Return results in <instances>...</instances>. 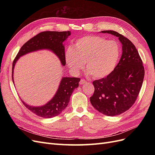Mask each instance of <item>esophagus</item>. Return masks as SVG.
I'll return each instance as SVG.
<instances>
[{"label": "esophagus", "instance_id": "1", "mask_svg": "<svg viewBox=\"0 0 155 155\" xmlns=\"http://www.w3.org/2000/svg\"><path fill=\"white\" fill-rule=\"evenodd\" d=\"M86 82H87V81L85 80V79H81L80 81H79V84H80V85H83V84H85Z\"/></svg>", "mask_w": 155, "mask_h": 155}]
</instances>
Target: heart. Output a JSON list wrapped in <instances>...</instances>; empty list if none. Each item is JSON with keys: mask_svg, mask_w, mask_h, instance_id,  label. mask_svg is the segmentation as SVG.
I'll list each match as a JSON object with an SVG mask.
<instances>
[{"mask_svg": "<svg viewBox=\"0 0 155 155\" xmlns=\"http://www.w3.org/2000/svg\"><path fill=\"white\" fill-rule=\"evenodd\" d=\"M121 55L120 45L96 35H87L78 39L65 53V61L74 74L84 68L95 78L107 76L113 71Z\"/></svg>", "mask_w": 155, "mask_h": 155, "instance_id": "heart-1", "label": "heart"}]
</instances>
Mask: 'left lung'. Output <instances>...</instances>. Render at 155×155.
Masks as SVG:
<instances>
[{
	"mask_svg": "<svg viewBox=\"0 0 155 155\" xmlns=\"http://www.w3.org/2000/svg\"><path fill=\"white\" fill-rule=\"evenodd\" d=\"M101 32L118 37L122 44V54L113 71L106 78L93 81L95 89L90 100L97 111L115 116L134 104L143 83L144 67L138 50L129 39L115 31Z\"/></svg>",
	"mask_w": 155,
	"mask_h": 155,
	"instance_id": "1",
	"label": "left lung"
}]
</instances>
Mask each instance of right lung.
Wrapping results in <instances>:
<instances>
[{
	"instance_id": "obj_1",
	"label": "right lung",
	"mask_w": 155,
	"mask_h": 155,
	"mask_svg": "<svg viewBox=\"0 0 155 155\" xmlns=\"http://www.w3.org/2000/svg\"><path fill=\"white\" fill-rule=\"evenodd\" d=\"M70 31H43L32 37L23 45L14 59L12 66V79L13 82L14 67L17 60L21 56L28 53L41 50H48L58 56L63 66L66 64L64 46L63 44L69 35ZM80 79L79 78L63 77L59 83V86L55 94L47 104L39 107L31 106L26 104L23 101L25 107L42 118H50L57 116L66 108L70 101V97L75 88L79 86Z\"/></svg>"
}]
</instances>
